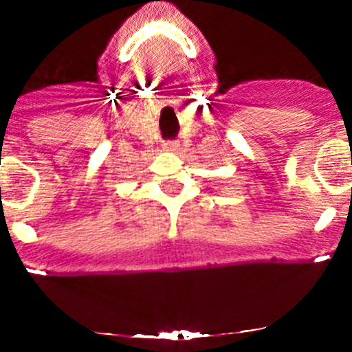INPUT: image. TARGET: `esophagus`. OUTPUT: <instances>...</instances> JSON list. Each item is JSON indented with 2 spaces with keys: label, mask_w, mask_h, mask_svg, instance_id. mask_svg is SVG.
I'll use <instances>...</instances> for the list:
<instances>
[{
  "label": "esophagus",
  "mask_w": 352,
  "mask_h": 352,
  "mask_svg": "<svg viewBox=\"0 0 352 352\" xmlns=\"http://www.w3.org/2000/svg\"><path fill=\"white\" fill-rule=\"evenodd\" d=\"M163 146H165L166 150H172V148L177 146V143H175V141H168V143H165Z\"/></svg>",
  "instance_id": "esophagus-1"
}]
</instances>
